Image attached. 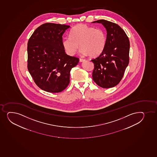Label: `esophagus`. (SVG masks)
<instances>
[{"label":"esophagus","instance_id":"obj_1","mask_svg":"<svg viewBox=\"0 0 157 157\" xmlns=\"http://www.w3.org/2000/svg\"><path fill=\"white\" fill-rule=\"evenodd\" d=\"M85 61V59H82V58H79V61L80 62H84V61Z\"/></svg>","mask_w":157,"mask_h":157}]
</instances>
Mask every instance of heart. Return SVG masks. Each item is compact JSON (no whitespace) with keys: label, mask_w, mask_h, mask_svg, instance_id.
<instances>
[{"label":"heart","mask_w":157,"mask_h":157,"mask_svg":"<svg viewBox=\"0 0 157 157\" xmlns=\"http://www.w3.org/2000/svg\"><path fill=\"white\" fill-rule=\"evenodd\" d=\"M106 36L104 30L79 24L70 32V36L63 40V46L70 56L75 54L80 47L81 53L91 57L99 56L105 47Z\"/></svg>","instance_id":"b5f03b06"}]
</instances>
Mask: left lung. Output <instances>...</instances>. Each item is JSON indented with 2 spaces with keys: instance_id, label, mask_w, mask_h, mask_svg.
<instances>
[{
  "instance_id": "1",
  "label": "left lung",
  "mask_w": 157,
  "mask_h": 157,
  "mask_svg": "<svg viewBox=\"0 0 157 157\" xmlns=\"http://www.w3.org/2000/svg\"><path fill=\"white\" fill-rule=\"evenodd\" d=\"M101 23L107 32L105 47L102 53L91 60L94 63L93 78L98 86L113 87L119 84L129 63L130 41L124 30L116 24L104 20Z\"/></svg>"
}]
</instances>
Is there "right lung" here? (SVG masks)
Returning <instances> with one entry per match:
<instances>
[{"label": "right lung", "instance_id": "1", "mask_svg": "<svg viewBox=\"0 0 157 157\" xmlns=\"http://www.w3.org/2000/svg\"><path fill=\"white\" fill-rule=\"evenodd\" d=\"M70 26L43 24L35 30L27 44V68L39 87L60 93L70 82V72L79 59L69 56L63 46V35Z\"/></svg>", "mask_w": 157, "mask_h": 157}]
</instances>
